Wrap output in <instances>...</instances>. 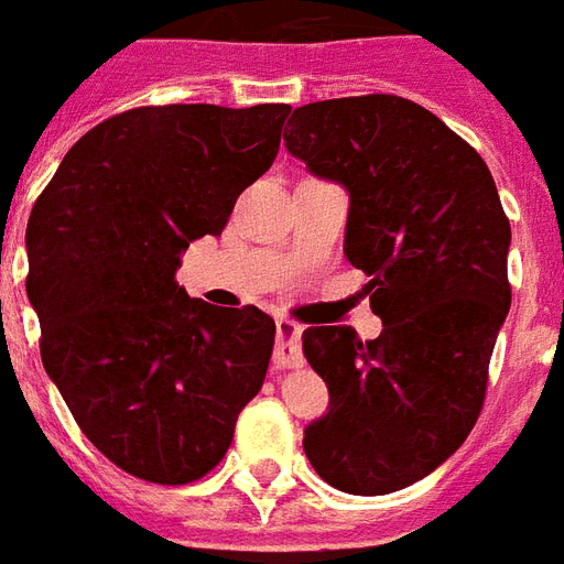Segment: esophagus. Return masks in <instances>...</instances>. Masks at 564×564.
<instances>
[{
  "mask_svg": "<svg viewBox=\"0 0 564 564\" xmlns=\"http://www.w3.org/2000/svg\"><path fill=\"white\" fill-rule=\"evenodd\" d=\"M299 328H295V323H290V319H281L278 323V340H274V356H271V361H274V367L278 370H290V367H302V349H299Z\"/></svg>",
  "mask_w": 564,
  "mask_h": 564,
  "instance_id": "esophagus-1",
  "label": "esophagus"
}]
</instances>
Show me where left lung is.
<instances>
[{
	"label": "left lung",
	"instance_id": "obj_1",
	"mask_svg": "<svg viewBox=\"0 0 564 564\" xmlns=\"http://www.w3.org/2000/svg\"><path fill=\"white\" fill-rule=\"evenodd\" d=\"M283 140L349 191L344 253L382 319L377 340L346 325L304 332L332 398L304 454L344 494H394L448 460L481 415L511 307V224L481 154L400 95L304 104Z\"/></svg>",
	"mask_w": 564,
	"mask_h": 564
}]
</instances>
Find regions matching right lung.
Instances as JSON below:
<instances>
[{"mask_svg":"<svg viewBox=\"0 0 564 564\" xmlns=\"http://www.w3.org/2000/svg\"><path fill=\"white\" fill-rule=\"evenodd\" d=\"M290 104H164L83 133L26 227L41 361L86 440L133 478L191 484L227 454L274 346L260 307L178 286L182 250L220 236L271 166Z\"/></svg>","mask_w":564,"mask_h":564,"instance_id":"add662e5","label":"right lung"}]
</instances>
